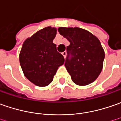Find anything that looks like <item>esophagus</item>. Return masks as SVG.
Segmentation results:
<instances>
[{"label":"esophagus","instance_id":"34e87169","mask_svg":"<svg viewBox=\"0 0 121 121\" xmlns=\"http://www.w3.org/2000/svg\"><path fill=\"white\" fill-rule=\"evenodd\" d=\"M66 55H67V53H66V52H64L62 53V56H64V58H65V57H66Z\"/></svg>","mask_w":121,"mask_h":121}]
</instances>
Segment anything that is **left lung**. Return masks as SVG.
Returning <instances> with one entry per match:
<instances>
[{"instance_id":"obj_1","label":"left lung","mask_w":121,"mask_h":121,"mask_svg":"<svg viewBox=\"0 0 121 121\" xmlns=\"http://www.w3.org/2000/svg\"><path fill=\"white\" fill-rule=\"evenodd\" d=\"M58 31L70 43L67 47L65 66L72 80L79 86L95 81L102 71L104 59V51L99 39L79 27H59Z\"/></svg>"}]
</instances>
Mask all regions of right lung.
<instances>
[{"mask_svg": "<svg viewBox=\"0 0 121 121\" xmlns=\"http://www.w3.org/2000/svg\"><path fill=\"white\" fill-rule=\"evenodd\" d=\"M56 33V28L45 27L28 37L22 45L20 64L25 76L35 85H49L58 68L64 63V57L53 43Z\"/></svg>", "mask_w": 121, "mask_h": 121, "instance_id": "add662e5", "label": "right lung"}]
</instances>
